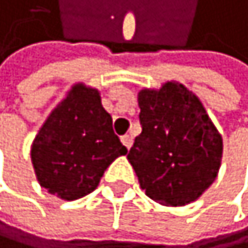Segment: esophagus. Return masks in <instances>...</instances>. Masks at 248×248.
<instances>
[{
	"label": "esophagus",
	"mask_w": 248,
	"mask_h": 248,
	"mask_svg": "<svg viewBox=\"0 0 248 248\" xmlns=\"http://www.w3.org/2000/svg\"><path fill=\"white\" fill-rule=\"evenodd\" d=\"M122 143H123V145H125L128 149L132 146V136H129V134H125V136H123L122 137Z\"/></svg>",
	"instance_id": "1"
}]
</instances>
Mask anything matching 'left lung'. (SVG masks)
<instances>
[{"label": "left lung", "mask_w": 248, "mask_h": 248, "mask_svg": "<svg viewBox=\"0 0 248 248\" xmlns=\"http://www.w3.org/2000/svg\"><path fill=\"white\" fill-rule=\"evenodd\" d=\"M141 134L128 160L140 187L165 206H186L215 181L222 137L201 100L180 82L139 93Z\"/></svg>", "instance_id": "obj_1"}]
</instances>
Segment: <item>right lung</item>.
Wrapping results in <instances>:
<instances>
[{
  "mask_svg": "<svg viewBox=\"0 0 248 248\" xmlns=\"http://www.w3.org/2000/svg\"><path fill=\"white\" fill-rule=\"evenodd\" d=\"M126 152L99 91L76 83L44 122L30 155L41 187L73 201L91 194L105 169Z\"/></svg>",
  "mask_w": 248,
  "mask_h": 248,
  "instance_id": "add662e5",
  "label": "right lung"
}]
</instances>
